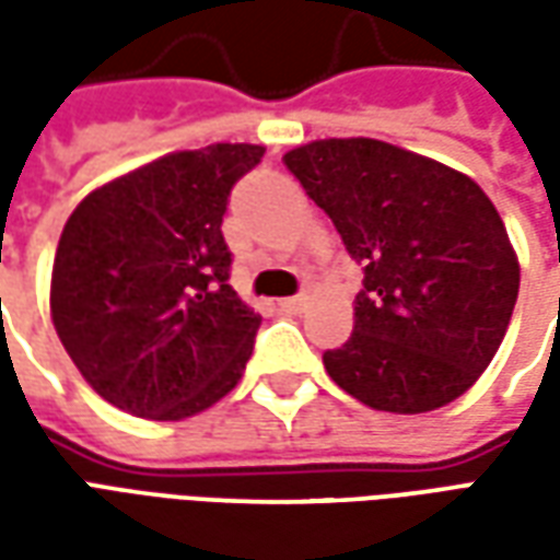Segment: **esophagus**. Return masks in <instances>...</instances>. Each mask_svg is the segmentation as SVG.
<instances>
[{"instance_id":"esophagus-1","label":"esophagus","mask_w":560,"mask_h":560,"mask_svg":"<svg viewBox=\"0 0 560 560\" xmlns=\"http://www.w3.org/2000/svg\"><path fill=\"white\" fill-rule=\"evenodd\" d=\"M279 308L284 315H296L305 308V296H284V300H279Z\"/></svg>"}]
</instances>
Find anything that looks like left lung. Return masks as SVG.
<instances>
[{
  "label": "left lung",
  "instance_id": "8db88e82",
  "mask_svg": "<svg viewBox=\"0 0 560 560\" xmlns=\"http://www.w3.org/2000/svg\"><path fill=\"white\" fill-rule=\"evenodd\" d=\"M288 171L363 264L353 332L327 375L375 411L425 413L492 363L518 296V257L498 209L465 173L375 138L284 152Z\"/></svg>",
  "mask_w": 560,
  "mask_h": 560
}]
</instances>
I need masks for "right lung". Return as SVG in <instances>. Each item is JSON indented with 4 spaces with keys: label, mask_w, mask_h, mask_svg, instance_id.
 Here are the masks:
<instances>
[{
    "label": "right lung",
    "mask_w": 560,
    "mask_h": 560,
    "mask_svg": "<svg viewBox=\"0 0 560 560\" xmlns=\"http://www.w3.org/2000/svg\"><path fill=\"white\" fill-rule=\"evenodd\" d=\"M212 143L92 188L62 228L50 317L104 401L143 420H185L243 377L260 315L231 279L221 236L233 183L264 159Z\"/></svg>",
    "instance_id": "right-lung-1"
}]
</instances>
